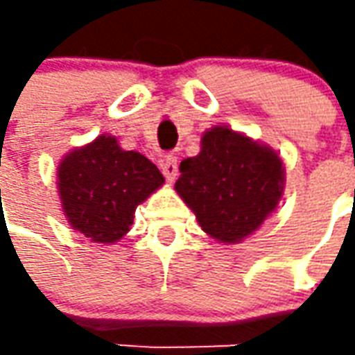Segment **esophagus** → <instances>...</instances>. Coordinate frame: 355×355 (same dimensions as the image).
Segmentation results:
<instances>
[{
  "label": "esophagus",
  "mask_w": 355,
  "mask_h": 355,
  "mask_svg": "<svg viewBox=\"0 0 355 355\" xmlns=\"http://www.w3.org/2000/svg\"><path fill=\"white\" fill-rule=\"evenodd\" d=\"M162 173L169 182H175L178 175V162L175 155H167L165 159H162Z\"/></svg>",
  "instance_id": "obj_1"
}]
</instances>
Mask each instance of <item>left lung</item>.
I'll return each mask as SVG.
<instances>
[{"label": "left lung", "instance_id": "1", "mask_svg": "<svg viewBox=\"0 0 355 355\" xmlns=\"http://www.w3.org/2000/svg\"><path fill=\"white\" fill-rule=\"evenodd\" d=\"M175 188L211 238L238 243L277 207L282 159L228 127H215L203 135L200 154L180 163Z\"/></svg>", "mask_w": 355, "mask_h": 355}]
</instances>
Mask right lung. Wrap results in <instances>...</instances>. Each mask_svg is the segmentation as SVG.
<instances>
[{
  "label": "right lung",
  "mask_w": 355,
  "mask_h": 355,
  "mask_svg": "<svg viewBox=\"0 0 355 355\" xmlns=\"http://www.w3.org/2000/svg\"><path fill=\"white\" fill-rule=\"evenodd\" d=\"M163 180L148 157L125 152L106 135L68 154L58 165V192L68 223L98 243L123 238L137 205Z\"/></svg>",
  "instance_id": "add662e5"
}]
</instances>
